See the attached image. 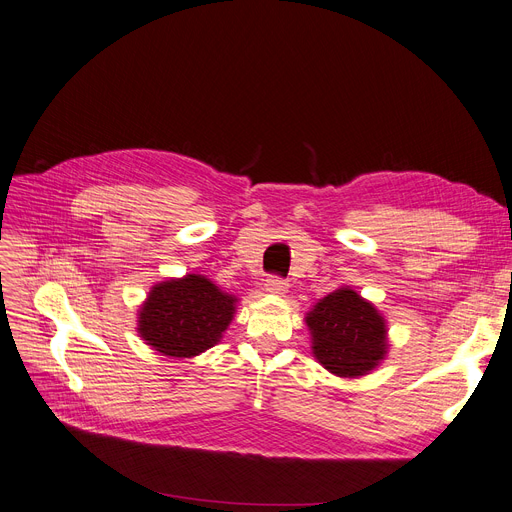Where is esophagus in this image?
I'll list each match as a JSON object with an SVG mask.
<instances>
[{"label": "esophagus", "mask_w": 512, "mask_h": 512, "mask_svg": "<svg viewBox=\"0 0 512 512\" xmlns=\"http://www.w3.org/2000/svg\"><path fill=\"white\" fill-rule=\"evenodd\" d=\"M266 291L268 293H273V295H283V293H287V289H289V283L285 281V279H281V277H275V275H270L268 279H266Z\"/></svg>", "instance_id": "esophagus-1"}]
</instances>
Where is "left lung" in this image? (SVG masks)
Returning a JSON list of instances; mask_svg holds the SVG:
<instances>
[{
	"mask_svg": "<svg viewBox=\"0 0 512 512\" xmlns=\"http://www.w3.org/2000/svg\"><path fill=\"white\" fill-rule=\"evenodd\" d=\"M312 353L335 376L370 374L388 351L386 320L351 287L322 297L306 314Z\"/></svg>",
	"mask_w": 512,
	"mask_h": 512,
	"instance_id": "obj_1",
	"label": "left lung"
}]
</instances>
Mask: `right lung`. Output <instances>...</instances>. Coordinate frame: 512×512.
<instances>
[{
	"label": "right lung",
	"mask_w": 512,
	"mask_h": 512,
	"mask_svg": "<svg viewBox=\"0 0 512 512\" xmlns=\"http://www.w3.org/2000/svg\"><path fill=\"white\" fill-rule=\"evenodd\" d=\"M237 297L202 275L150 289L138 312V335L167 357H194L217 345L233 320Z\"/></svg>",
	"instance_id": "add662e5"
}]
</instances>
